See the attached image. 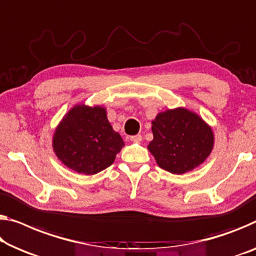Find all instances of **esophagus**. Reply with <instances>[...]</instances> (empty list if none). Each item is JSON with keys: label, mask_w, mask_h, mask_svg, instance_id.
Masks as SVG:
<instances>
[{"label": "esophagus", "mask_w": 256, "mask_h": 256, "mask_svg": "<svg viewBox=\"0 0 256 256\" xmlns=\"http://www.w3.org/2000/svg\"><path fill=\"white\" fill-rule=\"evenodd\" d=\"M130 140L132 141V142H136V144H139L141 140H142V136H141L140 134H136V136H132L131 138H130Z\"/></svg>", "instance_id": "obj_1"}]
</instances>
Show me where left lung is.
I'll return each mask as SVG.
<instances>
[{"mask_svg": "<svg viewBox=\"0 0 256 256\" xmlns=\"http://www.w3.org/2000/svg\"><path fill=\"white\" fill-rule=\"evenodd\" d=\"M148 150L163 170L182 174L196 169L210 155L215 136L210 125L196 112L179 106L158 112L152 120Z\"/></svg>", "mask_w": 256, "mask_h": 256, "instance_id": "left-lung-1", "label": "left lung"}]
</instances>
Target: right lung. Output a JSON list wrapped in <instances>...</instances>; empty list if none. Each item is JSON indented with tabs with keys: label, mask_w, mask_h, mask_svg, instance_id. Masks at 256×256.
<instances>
[{
	"label": "right lung",
	"mask_w": 256,
	"mask_h": 256,
	"mask_svg": "<svg viewBox=\"0 0 256 256\" xmlns=\"http://www.w3.org/2000/svg\"><path fill=\"white\" fill-rule=\"evenodd\" d=\"M124 146L102 106H74L52 136V150L60 161L82 174H95L112 166Z\"/></svg>",
	"instance_id": "add662e5"
}]
</instances>
